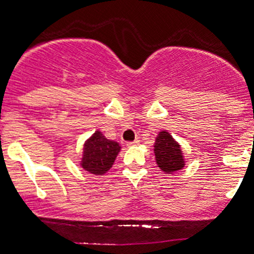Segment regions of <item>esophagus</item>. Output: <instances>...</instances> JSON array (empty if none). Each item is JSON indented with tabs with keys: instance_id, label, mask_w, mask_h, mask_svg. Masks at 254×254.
<instances>
[{
	"instance_id": "34e87169",
	"label": "esophagus",
	"mask_w": 254,
	"mask_h": 254,
	"mask_svg": "<svg viewBox=\"0 0 254 254\" xmlns=\"http://www.w3.org/2000/svg\"><path fill=\"white\" fill-rule=\"evenodd\" d=\"M138 144H139V139H136V140H134V141H129L127 145V146H134V145H138Z\"/></svg>"
}]
</instances>
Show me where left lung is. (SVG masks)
<instances>
[{"label":"left lung","instance_id":"obj_1","mask_svg":"<svg viewBox=\"0 0 254 254\" xmlns=\"http://www.w3.org/2000/svg\"><path fill=\"white\" fill-rule=\"evenodd\" d=\"M154 154L158 167L167 174L183 169L186 165L181 145L165 130H162L156 136L154 143Z\"/></svg>","mask_w":254,"mask_h":254}]
</instances>
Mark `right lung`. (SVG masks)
Masks as SVG:
<instances>
[{"label":"right lung","instance_id":"1","mask_svg":"<svg viewBox=\"0 0 254 254\" xmlns=\"http://www.w3.org/2000/svg\"><path fill=\"white\" fill-rule=\"evenodd\" d=\"M120 149L122 146L119 143L109 140L101 134V131L96 130L85 141L80 165L91 174L104 175L113 167Z\"/></svg>","mask_w":254,"mask_h":254}]
</instances>
